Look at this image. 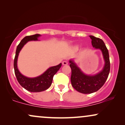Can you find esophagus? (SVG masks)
Masks as SVG:
<instances>
[{
    "label": "esophagus",
    "mask_w": 125,
    "mask_h": 125,
    "mask_svg": "<svg viewBox=\"0 0 125 125\" xmlns=\"http://www.w3.org/2000/svg\"><path fill=\"white\" fill-rule=\"evenodd\" d=\"M68 64V63H67V61H63L62 62V64L63 65H67V64Z\"/></svg>",
    "instance_id": "34e87169"
}]
</instances>
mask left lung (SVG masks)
I'll return each instance as SVG.
<instances>
[{
	"instance_id": "obj_1",
	"label": "left lung",
	"mask_w": 125,
	"mask_h": 125,
	"mask_svg": "<svg viewBox=\"0 0 125 125\" xmlns=\"http://www.w3.org/2000/svg\"><path fill=\"white\" fill-rule=\"evenodd\" d=\"M92 39V44L94 49L102 52L104 62L102 70L96 74H87L82 71L73 59L69 61L72 69L71 83L75 90L84 94L95 92L103 86L106 81L110 72V61L108 50L101 39L89 36Z\"/></svg>"
}]
</instances>
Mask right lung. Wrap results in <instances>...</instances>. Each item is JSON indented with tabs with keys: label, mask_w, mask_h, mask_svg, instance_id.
I'll return each instance as SVG.
<instances>
[{
	"label": "right lung",
	"mask_w": 125,
	"mask_h": 125,
	"mask_svg": "<svg viewBox=\"0 0 125 125\" xmlns=\"http://www.w3.org/2000/svg\"><path fill=\"white\" fill-rule=\"evenodd\" d=\"M41 36L39 34L28 36L23 39L20 43L17 46L15 59H14V69L17 80L19 84L23 88L31 92H40L48 89L51 86L53 76L56 73L61 67L62 63L54 66L50 67L43 73L35 77H28L23 75L20 72L18 68V58L20 52L25 46V44L29 41H39L38 38Z\"/></svg>",
	"instance_id": "obj_1"
}]
</instances>
